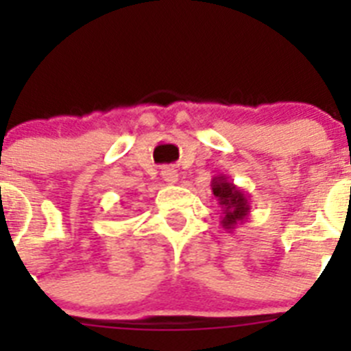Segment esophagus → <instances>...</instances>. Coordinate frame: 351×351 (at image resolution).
<instances>
[{"label":"esophagus","instance_id":"esophagus-1","mask_svg":"<svg viewBox=\"0 0 351 351\" xmlns=\"http://www.w3.org/2000/svg\"><path fill=\"white\" fill-rule=\"evenodd\" d=\"M161 178H163L167 184H173V182H178V172L172 167H165V169L161 170Z\"/></svg>","mask_w":351,"mask_h":351}]
</instances>
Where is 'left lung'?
Returning a JSON list of instances; mask_svg holds the SVG:
<instances>
[{
    "mask_svg": "<svg viewBox=\"0 0 351 351\" xmlns=\"http://www.w3.org/2000/svg\"><path fill=\"white\" fill-rule=\"evenodd\" d=\"M213 186V195L218 200V206L221 207V226L226 232H234L239 223L247 219L251 213L250 197L246 191H243L234 182L228 181L226 176H216L210 181Z\"/></svg>",
    "mask_w": 351,
    "mask_h": 351,
    "instance_id": "1",
    "label": "left lung"
}]
</instances>
